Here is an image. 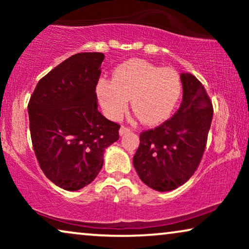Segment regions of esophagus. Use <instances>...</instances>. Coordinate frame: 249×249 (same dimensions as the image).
<instances>
[{
    "instance_id": "esophagus-1",
    "label": "esophagus",
    "mask_w": 249,
    "mask_h": 249,
    "mask_svg": "<svg viewBox=\"0 0 249 249\" xmlns=\"http://www.w3.org/2000/svg\"><path fill=\"white\" fill-rule=\"evenodd\" d=\"M129 131H130V128L125 127V125H121L120 130H119V132H120L121 136L124 135V134H127V132H129Z\"/></svg>"
}]
</instances>
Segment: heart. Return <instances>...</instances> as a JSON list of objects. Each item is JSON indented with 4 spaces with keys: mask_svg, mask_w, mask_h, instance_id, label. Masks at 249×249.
Returning <instances> with one entry per match:
<instances>
[{
    "mask_svg": "<svg viewBox=\"0 0 249 249\" xmlns=\"http://www.w3.org/2000/svg\"><path fill=\"white\" fill-rule=\"evenodd\" d=\"M181 94V79L171 68H161L145 60L132 59L114 70L113 79L102 78L97 95L108 117L118 120L128 108L145 124H158L171 114Z\"/></svg>",
    "mask_w": 249,
    "mask_h": 249,
    "instance_id": "obj_1",
    "label": "heart"
}]
</instances>
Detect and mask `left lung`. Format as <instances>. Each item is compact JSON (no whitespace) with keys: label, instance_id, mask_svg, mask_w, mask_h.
<instances>
[{"label":"left lung","instance_id":"8db88e82","mask_svg":"<svg viewBox=\"0 0 249 249\" xmlns=\"http://www.w3.org/2000/svg\"><path fill=\"white\" fill-rule=\"evenodd\" d=\"M182 103L169 120L139 135L132 160L142 181L159 192H169L188 181L205 151L213 105L203 84L192 73H181Z\"/></svg>","mask_w":249,"mask_h":249}]
</instances>
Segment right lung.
<instances>
[{"instance_id": "right-lung-1", "label": "right lung", "mask_w": 249, "mask_h": 249, "mask_svg": "<svg viewBox=\"0 0 249 249\" xmlns=\"http://www.w3.org/2000/svg\"><path fill=\"white\" fill-rule=\"evenodd\" d=\"M103 53H77L38 81L28 103L34 152L44 175L60 188L89 185L120 124L98 112L96 86Z\"/></svg>"}]
</instances>
